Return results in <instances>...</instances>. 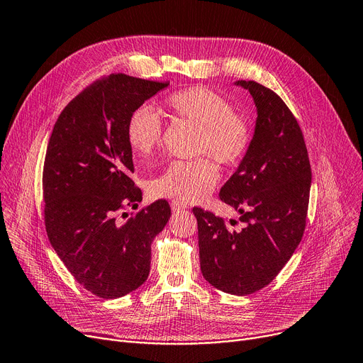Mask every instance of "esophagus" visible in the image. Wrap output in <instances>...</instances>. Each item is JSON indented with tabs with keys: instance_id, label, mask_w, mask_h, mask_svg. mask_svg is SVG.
<instances>
[{
	"instance_id": "34e87169",
	"label": "esophagus",
	"mask_w": 363,
	"mask_h": 363,
	"mask_svg": "<svg viewBox=\"0 0 363 363\" xmlns=\"http://www.w3.org/2000/svg\"><path fill=\"white\" fill-rule=\"evenodd\" d=\"M187 208V205L184 202H179V201H172L171 202V210L174 213H179V211H183Z\"/></svg>"
}]
</instances>
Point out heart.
Listing matches in <instances>:
<instances>
[{"label":"heart","mask_w":363,"mask_h":363,"mask_svg":"<svg viewBox=\"0 0 363 363\" xmlns=\"http://www.w3.org/2000/svg\"><path fill=\"white\" fill-rule=\"evenodd\" d=\"M164 111L198 127L196 152L206 153L223 167H235L245 158L252 140L250 121L232 111L230 103L216 91L192 85L172 91L162 101ZM162 139V123L152 109H135L127 121V140L142 158H149ZM218 182L210 158L171 162L150 183L152 195L179 202L199 201Z\"/></svg>","instance_id":"b5f03b06"}]
</instances>
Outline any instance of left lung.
<instances>
[{
    "instance_id": "left-lung-1",
    "label": "left lung",
    "mask_w": 363,
    "mask_h": 363,
    "mask_svg": "<svg viewBox=\"0 0 363 363\" xmlns=\"http://www.w3.org/2000/svg\"><path fill=\"white\" fill-rule=\"evenodd\" d=\"M257 106L245 158L220 191L244 228L195 206L203 278L233 296L267 286L294 254L306 229L312 169L303 131L285 101L255 81H238ZM238 221L230 220L232 226Z\"/></svg>"
}]
</instances>
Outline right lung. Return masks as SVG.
Instances as JSON below:
<instances>
[{"label": "right lung", "instance_id": "obj_1", "mask_svg": "<svg viewBox=\"0 0 363 363\" xmlns=\"http://www.w3.org/2000/svg\"><path fill=\"white\" fill-rule=\"evenodd\" d=\"M167 85L103 77L67 103L50 135L43 169L47 236L75 281L100 298L127 296L147 279L150 244L171 216L169 203L158 199L118 220L142 202L130 177L128 116Z\"/></svg>", "mask_w": 363, "mask_h": 363}]
</instances>
